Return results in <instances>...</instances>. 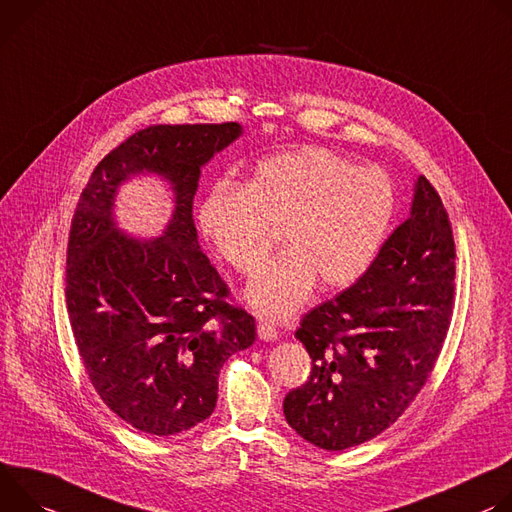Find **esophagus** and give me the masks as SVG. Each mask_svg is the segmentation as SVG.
I'll return each instance as SVG.
<instances>
[{"mask_svg": "<svg viewBox=\"0 0 512 512\" xmlns=\"http://www.w3.org/2000/svg\"><path fill=\"white\" fill-rule=\"evenodd\" d=\"M258 337L264 339V342H274V339L278 337V329L274 327V323L260 319L258 321Z\"/></svg>", "mask_w": 512, "mask_h": 512, "instance_id": "obj_1", "label": "esophagus"}]
</instances>
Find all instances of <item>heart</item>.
<instances>
[{
  "mask_svg": "<svg viewBox=\"0 0 512 512\" xmlns=\"http://www.w3.org/2000/svg\"><path fill=\"white\" fill-rule=\"evenodd\" d=\"M396 195L380 168H362L325 148H301L260 160L244 187L219 181L199 205V230L242 274H254L276 244L287 250L268 262L248 289L266 315H289L319 280L325 291L356 282L388 234Z\"/></svg>",
  "mask_w": 512,
  "mask_h": 512,
  "instance_id": "obj_1",
  "label": "heart"
}]
</instances>
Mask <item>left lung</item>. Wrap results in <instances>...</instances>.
Masks as SVG:
<instances>
[{
    "label": "left lung",
    "mask_w": 512,
    "mask_h": 512,
    "mask_svg": "<svg viewBox=\"0 0 512 512\" xmlns=\"http://www.w3.org/2000/svg\"><path fill=\"white\" fill-rule=\"evenodd\" d=\"M456 244L441 197L419 177L411 215L350 289L311 309L295 337L309 380L282 409L309 443L342 451L380 435L429 380L456 291Z\"/></svg>",
    "instance_id": "left-lung-1"
}]
</instances>
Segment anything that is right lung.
<instances>
[{"mask_svg":"<svg viewBox=\"0 0 512 512\" xmlns=\"http://www.w3.org/2000/svg\"><path fill=\"white\" fill-rule=\"evenodd\" d=\"M242 136V126H148L91 173L69 232L67 311L85 372L101 401L150 435H177L217 403L223 362L256 339L254 317L201 252L193 197L201 166ZM174 189L176 211L156 241L122 235L112 199L134 174Z\"/></svg>","mask_w":512,"mask_h":512,"instance_id":"right-lung-1","label":"right lung"}]
</instances>
